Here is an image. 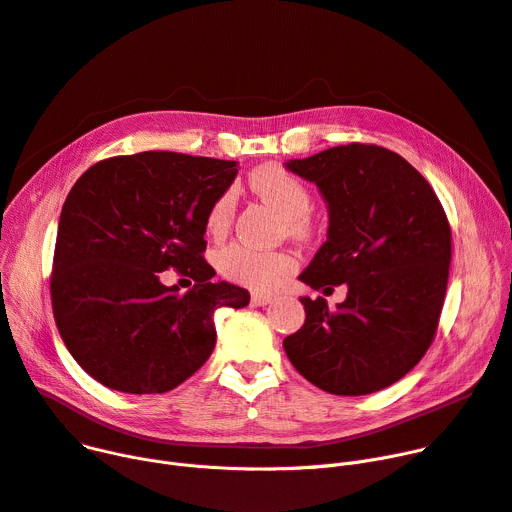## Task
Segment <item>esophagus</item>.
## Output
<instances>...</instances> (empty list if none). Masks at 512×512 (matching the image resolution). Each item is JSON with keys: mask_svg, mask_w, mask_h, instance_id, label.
Instances as JSON below:
<instances>
[{"mask_svg": "<svg viewBox=\"0 0 512 512\" xmlns=\"http://www.w3.org/2000/svg\"><path fill=\"white\" fill-rule=\"evenodd\" d=\"M271 300H274V296H269V294H253L251 296L253 306H267V304H271Z\"/></svg>", "mask_w": 512, "mask_h": 512, "instance_id": "esophagus-1", "label": "esophagus"}]
</instances>
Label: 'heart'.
Instances as JSON below:
<instances>
[{
	"label": "heart",
	"instance_id": "heart-1",
	"mask_svg": "<svg viewBox=\"0 0 512 512\" xmlns=\"http://www.w3.org/2000/svg\"><path fill=\"white\" fill-rule=\"evenodd\" d=\"M253 191L274 206L286 220V228L294 236H306L311 230L309 212L313 206L311 191L302 181L286 173L276 164H265L253 170L249 179ZM234 212L232 193H224L212 206L208 214V228L212 232H222L228 228ZM216 265L220 274L234 282L253 290H267L276 286L286 274L294 269V259L288 253H265L255 251L247 245H228L218 257Z\"/></svg>",
	"mask_w": 512,
	"mask_h": 512
}]
</instances>
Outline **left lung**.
<instances>
[{"mask_svg":"<svg viewBox=\"0 0 512 512\" xmlns=\"http://www.w3.org/2000/svg\"><path fill=\"white\" fill-rule=\"evenodd\" d=\"M286 168L317 185L327 241L298 280L348 286L335 309L302 296L304 325L284 350L306 381L368 395L405 377L430 348L445 302L451 228L428 181L399 154L366 144L323 150Z\"/></svg>","mask_w":512,"mask_h":512,"instance_id":"1","label":"left lung"}]
</instances>
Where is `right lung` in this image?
Wrapping results in <instances>:
<instances>
[{
	"mask_svg": "<svg viewBox=\"0 0 512 512\" xmlns=\"http://www.w3.org/2000/svg\"><path fill=\"white\" fill-rule=\"evenodd\" d=\"M236 173L234 160L140 152L96 162L67 193L51 302L65 348L94 381L133 395L175 389L212 356L220 306L249 304L245 288L212 282L201 257L208 214ZM170 266L196 286L164 287Z\"/></svg>",
	"mask_w": 512,
	"mask_h": 512,
	"instance_id": "add662e5",
	"label": "right lung"
}]
</instances>
